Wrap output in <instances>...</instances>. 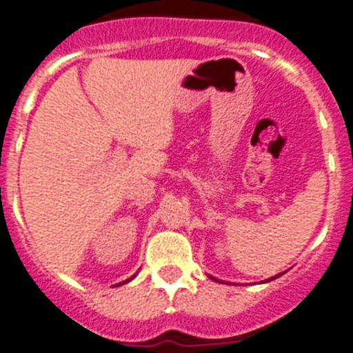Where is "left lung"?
<instances>
[{"mask_svg": "<svg viewBox=\"0 0 353 353\" xmlns=\"http://www.w3.org/2000/svg\"><path fill=\"white\" fill-rule=\"evenodd\" d=\"M281 275H283V274H279V275H275V277H270V279H266L265 283H270V281H274V279L281 277ZM210 277H211V275H210ZM211 279H213V281H219V279H216V277H211ZM219 283H222V281H219Z\"/></svg>", "mask_w": 353, "mask_h": 353, "instance_id": "left-lung-1", "label": "left lung"}]
</instances>
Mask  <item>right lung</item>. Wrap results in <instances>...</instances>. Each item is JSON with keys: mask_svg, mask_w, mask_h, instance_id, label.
<instances>
[{"mask_svg": "<svg viewBox=\"0 0 353 353\" xmlns=\"http://www.w3.org/2000/svg\"><path fill=\"white\" fill-rule=\"evenodd\" d=\"M134 275H137V274H134ZM134 275H133V277H130V279H125V281H122V283L115 284V286H121V284H125V283H130V281H133V279H134Z\"/></svg>", "mask_w": 353, "mask_h": 353, "instance_id": "obj_1", "label": "right lung"}]
</instances>
